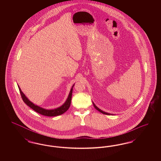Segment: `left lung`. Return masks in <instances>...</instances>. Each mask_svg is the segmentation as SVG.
Returning a JSON list of instances; mask_svg holds the SVG:
<instances>
[{"instance_id": "left-lung-1", "label": "left lung", "mask_w": 161, "mask_h": 161, "mask_svg": "<svg viewBox=\"0 0 161 161\" xmlns=\"http://www.w3.org/2000/svg\"><path fill=\"white\" fill-rule=\"evenodd\" d=\"M93 106H94V107L98 110V111H99L100 112H101V113H102V114H104V115H113V114H109V113H107V112H104V111H103L102 110H101V109H100L98 107H97L95 104H94V103L93 102Z\"/></svg>"}]
</instances>
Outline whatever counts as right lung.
I'll use <instances>...</instances> for the list:
<instances>
[{
	"label": "right lung",
	"instance_id": "obj_1",
	"mask_svg": "<svg viewBox=\"0 0 161 161\" xmlns=\"http://www.w3.org/2000/svg\"><path fill=\"white\" fill-rule=\"evenodd\" d=\"M74 86V84L72 86V88L70 91V92H69L68 98H67V100H66L64 103L60 107L54 108V109H51V110L45 109L44 108H42V107H40V106H38L34 104L33 103L31 102V101L28 100V98L25 96V95L22 92L19 85H18V87H19V91L20 93V95L22 96V98L24 101V103L27 106L31 107L32 109H33L34 111H36V112H37L41 115L47 116H55L62 115L63 114L66 112L69 109L70 103H71V98H72V91H73Z\"/></svg>",
	"mask_w": 161,
	"mask_h": 161
}]
</instances>
